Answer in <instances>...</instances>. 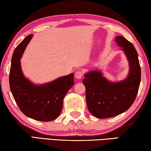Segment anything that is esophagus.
<instances>
[{"mask_svg":"<svg viewBox=\"0 0 151 151\" xmlns=\"http://www.w3.org/2000/svg\"><path fill=\"white\" fill-rule=\"evenodd\" d=\"M82 76H83V73L81 70H78L77 72L75 73V78L77 79H81Z\"/></svg>","mask_w":151,"mask_h":151,"instance_id":"obj_1","label":"esophagus"}]
</instances>
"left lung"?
Masks as SVG:
<instances>
[{
  "label": "left lung",
  "mask_w": 151,
  "mask_h": 151,
  "mask_svg": "<svg viewBox=\"0 0 151 151\" xmlns=\"http://www.w3.org/2000/svg\"><path fill=\"white\" fill-rule=\"evenodd\" d=\"M115 42L125 54L129 72L122 81L108 80L101 70H91L82 80L86 88V99L90 113L98 119L113 117L123 113L134 102L141 82V67L134 45L123 36H117Z\"/></svg>",
  "instance_id": "1"
}]
</instances>
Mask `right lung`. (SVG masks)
Returning <instances> with one entry per match:
<instances>
[{
	"label": "right lung",
	"instance_id": "add662e5",
	"mask_svg": "<svg viewBox=\"0 0 151 151\" xmlns=\"http://www.w3.org/2000/svg\"><path fill=\"white\" fill-rule=\"evenodd\" d=\"M32 37L33 35L26 37L13 53L9 76L10 90L25 116L49 122L61 114L64 97L74 85V73L42 84H35L27 78L22 71L20 60Z\"/></svg>",
	"mask_w": 151,
	"mask_h": 151
}]
</instances>
